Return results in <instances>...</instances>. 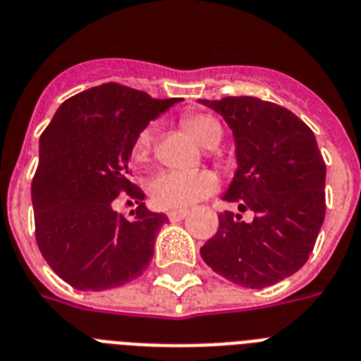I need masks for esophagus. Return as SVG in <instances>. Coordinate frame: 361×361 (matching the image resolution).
<instances>
[{
  "label": "esophagus",
  "mask_w": 361,
  "mask_h": 361,
  "mask_svg": "<svg viewBox=\"0 0 361 361\" xmlns=\"http://www.w3.org/2000/svg\"><path fill=\"white\" fill-rule=\"evenodd\" d=\"M166 216H169V221L171 222H180L183 221L187 216V209H176V211H169L166 213Z\"/></svg>",
  "instance_id": "34e87169"
}]
</instances>
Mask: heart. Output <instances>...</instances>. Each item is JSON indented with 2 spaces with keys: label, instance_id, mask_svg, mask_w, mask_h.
Listing matches in <instances>:
<instances>
[{
  "label": "heart",
  "instance_id": "heart-1",
  "mask_svg": "<svg viewBox=\"0 0 361 361\" xmlns=\"http://www.w3.org/2000/svg\"><path fill=\"white\" fill-rule=\"evenodd\" d=\"M183 126L204 148H213L219 145L222 137V128L215 116L207 113H189L183 116ZM154 130L145 128L137 135L133 142V159L137 163L145 161L152 150ZM219 181L216 176L209 171L181 172L161 171L148 181L146 190L152 204L159 209H183L202 198L215 192Z\"/></svg>",
  "mask_w": 361,
  "mask_h": 361
}]
</instances>
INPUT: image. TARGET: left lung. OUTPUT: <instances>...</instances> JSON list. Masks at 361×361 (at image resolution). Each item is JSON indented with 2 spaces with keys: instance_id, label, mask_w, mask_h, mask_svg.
<instances>
[{
  "instance_id": "obj_1",
  "label": "left lung",
  "mask_w": 361,
  "mask_h": 361,
  "mask_svg": "<svg viewBox=\"0 0 361 361\" xmlns=\"http://www.w3.org/2000/svg\"><path fill=\"white\" fill-rule=\"evenodd\" d=\"M200 102L235 137L237 172L222 200L252 213L247 223L221 213L202 259L237 286H274L307 262L323 226L326 165L315 135L289 109L254 96Z\"/></svg>"
}]
</instances>
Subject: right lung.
<instances>
[{
    "label": "right lung",
    "instance_id": "1",
    "mask_svg": "<svg viewBox=\"0 0 361 361\" xmlns=\"http://www.w3.org/2000/svg\"><path fill=\"white\" fill-rule=\"evenodd\" d=\"M176 102L104 83L63 102L40 135L35 237L55 274L79 291L124 286L150 265L169 219L146 209L128 178L130 157L137 135ZM122 192L137 204L130 219L112 209Z\"/></svg>",
    "mask_w": 361,
    "mask_h": 361
}]
</instances>
